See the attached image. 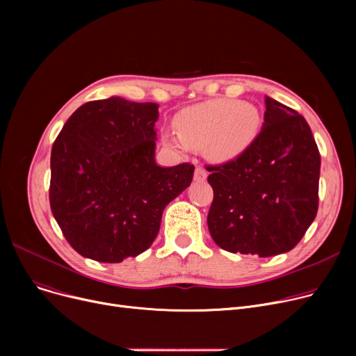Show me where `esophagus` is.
<instances>
[{
    "label": "esophagus",
    "mask_w": 356,
    "mask_h": 356,
    "mask_svg": "<svg viewBox=\"0 0 356 356\" xmlns=\"http://www.w3.org/2000/svg\"><path fill=\"white\" fill-rule=\"evenodd\" d=\"M208 177V172L204 170V168L202 165H196L195 168V180L196 181H204Z\"/></svg>",
    "instance_id": "obj_1"
}]
</instances>
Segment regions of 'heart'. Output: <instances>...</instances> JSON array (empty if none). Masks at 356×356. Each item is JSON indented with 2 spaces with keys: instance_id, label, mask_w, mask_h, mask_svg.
Masks as SVG:
<instances>
[{
  "instance_id": "b5f03b06",
  "label": "heart",
  "mask_w": 356,
  "mask_h": 356,
  "mask_svg": "<svg viewBox=\"0 0 356 356\" xmlns=\"http://www.w3.org/2000/svg\"><path fill=\"white\" fill-rule=\"evenodd\" d=\"M259 127V111L252 104L212 99L180 111L175 118L179 137L165 134L164 143L177 149L204 148L209 159L225 163L247 152Z\"/></svg>"
}]
</instances>
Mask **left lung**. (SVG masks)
Listing matches in <instances>:
<instances>
[{"mask_svg": "<svg viewBox=\"0 0 356 356\" xmlns=\"http://www.w3.org/2000/svg\"><path fill=\"white\" fill-rule=\"evenodd\" d=\"M207 170L208 227L222 250L261 258L289 252L316 218L319 148L306 120L268 97L264 125L247 152Z\"/></svg>", "mask_w": 356, "mask_h": 356, "instance_id": "8db88e82", "label": "left lung"}]
</instances>
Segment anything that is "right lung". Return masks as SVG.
<instances>
[{"label":"right lung","mask_w":356,"mask_h":356,"mask_svg":"<svg viewBox=\"0 0 356 356\" xmlns=\"http://www.w3.org/2000/svg\"><path fill=\"white\" fill-rule=\"evenodd\" d=\"M157 104L90 101L51 147L49 200L70 247L99 263L137 257L156 239L164 208L193 179L195 165L154 161Z\"/></svg>","instance_id":"obj_1"}]
</instances>
